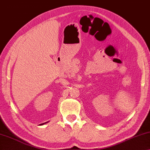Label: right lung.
<instances>
[{"mask_svg":"<svg viewBox=\"0 0 150 150\" xmlns=\"http://www.w3.org/2000/svg\"><path fill=\"white\" fill-rule=\"evenodd\" d=\"M45 123H42V124H40V125H43V124H45Z\"/></svg>","mask_w":150,"mask_h":150,"instance_id":"1","label":"right lung"}]
</instances>
